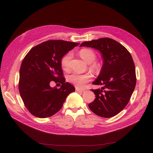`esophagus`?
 <instances>
[{"label": "esophagus", "instance_id": "34e87169", "mask_svg": "<svg viewBox=\"0 0 153 153\" xmlns=\"http://www.w3.org/2000/svg\"><path fill=\"white\" fill-rule=\"evenodd\" d=\"M84 91L82 90V89H79V88H76V92H81V93H82Z\"/></svg>", "mask_w": 153, "mask_h": 153}]
</instances>
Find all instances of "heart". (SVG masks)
<instances>
[{
	"label": "heart",
	"instance_id": "1",
	"mask_svg": "<svg viewBox=\"0 0 153 153\" xmlns=\"http://www.w3.org/2000/svg\"><path fill=\"white\" fill-rule=\"evenodd\" d=\"M79 55L87 63L91 64L90 68L91 70H98V65L94 62L96 59V55L93 51L89 49H82L79 51ZM71 57L72 53H68L62 58L61 64L63 69L68 70L69 68V62ZM91 79L92 75L90 74L72 73L68 77L69 82L77 88L83 87L86 83L91 81Z\"/></svg>",
	"mask_w": 153,
	"mask_h": 153
}]
</instances>
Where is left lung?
<instances>
[{
	"label": "left lung",
	"instance_id": "obj_1",
	"mask_svg": "<svg viewBox=\"0 0 153 153\" xmlns=\"http://www.w3.org/2000/svg\"><path fill=\"white\" fill-rule=\"evenodd\" d=\"M80 46L99 50L103 62L97 79L92 83L102 87L91 89L96 97L89 107L98 116L114 117L126 106L135 88L136 77L132 56L125 46L108 38L85 42Z\"/></svg>",
	"mask_w": 153,
	"mask_h": 153
}]
</instances>
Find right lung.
I'll use <instances>...</instances> for the list:
<instances>
[{
    "mask_svg": "<svg viewBox=\"0 0 153 153\" xmlns=\"http://www.w3.org/2000/svg\"><path fill=\"white\" fill-rule=\"evenodd\" d=\"M79 43L64 40H48L29 51L20 69L19 89L27 110L38 118H47L62 108L74 87L63 77L61 61L69 51ZM61 83L59 89L50 83Z\"/></svg>",
    "mask_w": 153,
    "mask_h": 153,
    "instance_id": "add662e5",
    "label": "right lung"
}]
</instances>
